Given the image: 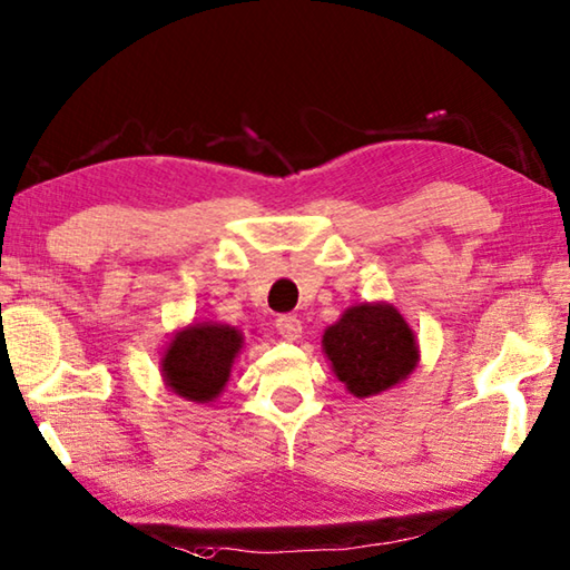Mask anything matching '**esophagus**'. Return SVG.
Returning <instances> with one entry per match:
<instances>
[{
	"label": "esophagus",
	"instance_id": "34e87169",
	"mask_svg": "<svg viewBox=\"0 0 570 570\" xmlns=\"http://www.w3.org/2000/svg\"><path fill=\"white\" fill-rule=\"evenodd\" d=\"M275 327H277V333L285 337V341H297V337L303 335V325H301V321H297V315H279L277 321H275Z\"/></svg>",
	"mask_w": 570,
	"mask_h": 570
}]
</instances>
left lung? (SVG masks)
<instances>
[{
	"mask_svg": "<svg viewBox=\"0 0 570 570\" xmlns=\"http://www.w3.org/2000/svg\"><path fill=\"white\" fill-rule=\"evenodd\" d=\"M323 353L337 381L355 397L391 391L421 361L411 325L387 303L347 307L323 333Z\"/></svg>",
	"mask_w": 570,
	"mask_h": 570,
	"instance_id": "8db88e82",
	"label": "left lung"
}]
</instances>
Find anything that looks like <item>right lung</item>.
Returning a JSON list of instances; mask_svg holds the SVG:
<instances>
[{
	"mask_svg": "<svg viewBox=\"0 0 570 570\" xmlns=\"http://www.w3.org/2000/svg\"><path fill=\"white\" fill-rule=\"evenodd\" d=\"M243 333L233 325L193 323L177 331L159 361L165 385L189 403H213L225 391Z\"/></svg>",
	"mask_w": 570,
	"mask_h": 570,
	"instance_id": "1",
	"label": "right lung"
}]
</instances>
